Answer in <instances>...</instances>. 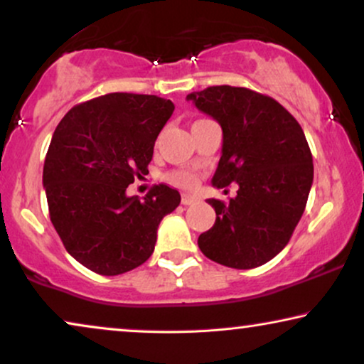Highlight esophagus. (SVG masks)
Segmentation results:
<instances>
[{
    "label": "esophagus",
    "instance_id": "34e87169",
    "mask_svg": "<svg viewBox=\"0 0 364 364\" xmlns=\"http://www.w3.org/2000/svg\"><path fill=\"white\" fill-rule=\"evenodd\" d=\"M199 199H197L196 196H188V193H182V204L183 205H191L193 204V202H197Z\"/></svg>",
    "mask_w": 364,
    "mask_h": 364
}]
</instances>
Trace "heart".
<instances>
[{
	"instance_id": "obj_1",
	"label": "heart",
	"mask_w": 364,
	"mask_h": 364,
	"mask_svg": "<svg viewBox=\"0 0 364 364\" xmlns=\"http://www.w3.org/2000/svg\"><path fill=\"white\" fill-rule=\"evenodd\" d=\"M165 178L171 183H173V186L182 188H192L197 183V173L187 171V168H177V171L168 172Z\"/></svg>"
}]
</instances>
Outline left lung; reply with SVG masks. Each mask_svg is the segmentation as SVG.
I'll return each instance as SVG.
<instances>
[{
	"mask_svg": "<svg viewBox=\"0 0 364 364\" xmlns=\"http://www.w3.org/2000/svg\"><path fill=\"white\" fill-rule=\"evenodd\" d=\"M187 100L223 127L212 186H239L229 202L207 200L215 224L197 244L223 266H262L286 247L306 209L314 168L304 132L279 102L244 87H209Z\"/></svg>",
	"mask_w": 364,
	"mask_h": 364,
	"instance_id": "left-lung-1",
	"label": "left lung"
}]
</instances>
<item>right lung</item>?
I'll use <instances>...</instances> for the list:
<instances>
[{
	"mask_svg": "<svg viewBox=\"0 0 364 364\" xmlns=\"http://www.w3.org/2000/svg\"><path fill=\"white\" fill-rule=\"evenodd\" d=\"M173 108L157 95L108 93L75 105L55 129L43 167L51 224L65 249L97 274L119 276L147 261L160 220L181 204L165 183L144 199L127 196L149 173Z\"/></svg>",
	"mask_w": 364,
	"mask_h": 364,
	"instance_id": "add662e5",
	"label": "right lung"
}]
</instances>
